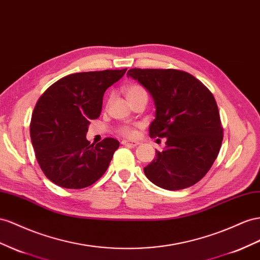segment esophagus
<instances>
[{
	"label": "esophagus",
	"mask_w": 260,
	"mask_h": 260,
	"mask_svg": "<svg viewBox=\"0 0 260 260\" xmlns=\"http://www.w3.org/2000/svg\"><path fill=\"white\" fill-rule=\"evenodd\" d=\"M121 144L123 145H130V146H137L139 144V142L137 141H128V140H123V141L121 142Z\"/></svg>",
	"instance_id": "esophagus-1"
}]
</instances>
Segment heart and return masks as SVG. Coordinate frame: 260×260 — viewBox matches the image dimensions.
<instances>
[{"mask_svg":"<svg viewBox=\"0 0 260 260\" xmlns=\"http://www.w3.org/2000/svg\"><path fill=\"white\" fill-rule=\"evenodd\" d=\"M123 92H124L125 97H127L128 102L132 101V100H136V98H138V97L146 96L144 88L141 85H139V84H130V85L125 86L123 88ZM120 133L122 136H125V137H133L136 135V130H135V128L129 127V125H124V127H122L120 129Z\"/></svg>","mask_w":260,"mask_h":260,"instance_id":"1","label":"heart"}]
</instances>
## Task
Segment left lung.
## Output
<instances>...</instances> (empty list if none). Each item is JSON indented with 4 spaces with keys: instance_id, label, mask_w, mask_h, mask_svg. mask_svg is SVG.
Returning <instances> with one entry per match:
<instances>
[{
    "instance_id": "obj_1",
    "label": "left lung",
    "mask_w": 260,
    "mask_h": 260,
    "mask_svg": "<svg viewBox=\"0 0 260 260\" xmlns=\"http://www.w3.org/2000/svg\"><path fill=\"white\" fill-rule=\"evenodd\" d=\"M128 78L149 92L155 106L150 137L166 138L165 149L143 168L167 190L190 187L205 176L219 154L223 129L212 93L197 79L174 69H131Z\"/></svg>"
}]
</instances>
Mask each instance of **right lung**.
I'll return each instance as SVG.
<instances>
[{"mask_svg":"<svg viewBox=\"0 0 260 260\" xmlns=\"http://www.w3.org/2000/svg\"><path fill=\"white\" fill-rule=\"evenodd\" d=\"M127 69L70 74L40 96L30 121V139L38 164L48 179L68 189H82L107 171L119 142L86 140L89 121L102 113L106 89Z\"/></svg>","mask_w":260,"mask_h":260,"instance_id":"right-lung-1","label":"right lung"}]
</instances>
